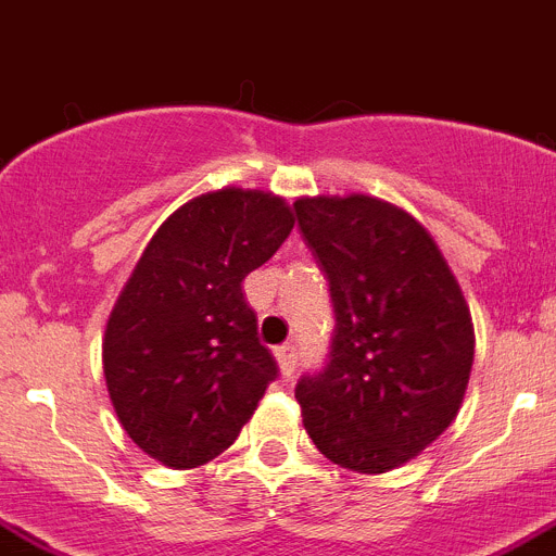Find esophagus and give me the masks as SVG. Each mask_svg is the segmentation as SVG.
I'll return each mask as SVG.
<instances>
[{"mask_svg": "<svg viewBox=\"0 0 556 556\" xmlns=\"http://www.w3.org/2000/svg\"><path fill=\"white\" fill-rule=\"evenodd\" d=\"M274 356H277L279 372H282L285 378L293 376L295 372V345H279V349H274Z\"/></svg>", "mask_w": 556, "mask_h": 556, "instance_id": "esophagus-1", "label": "esophagus"}]
</instances>
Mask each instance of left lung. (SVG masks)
<instances>
[{
    "instance_id": "obj_1",
    "label": "left lung",
    "mask_w": 556,
    "mask_h": 556,
    "mask_svg": "<svg viewBox=\"0 0 556 556\" xmlns=\"http://www.w3.org/2000/svg\"><path fill=\"white\" fill-rule=\"evenodd\" d=\"M299 230L329 282V362L295 383L304 428L342 469L381 475L433 444L458 414L475 329L422 225L367 194L302 197Z\"/></svg>"
}]
</instances>
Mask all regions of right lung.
Returning <instances> with one entry per match:
<instances>
[{
    "label": "right lung",
    "instance_id": "right-lung-1",
    "mask_svg": "<svg viewBox=\"0 0 556 556\" xmlns=\"http://www.w3.org/2000/svg\"><path fill=\"white\" fill-rule=\"evenodd\" d=\"M290 230L282 197L219 189L180 205L144 247L109 315L103 376L150 458L173 469L214 460L279 376L241 282Z\"/></svg>",
    "mask_w": 556,
    "mask_h": 556
}]
</instances>
